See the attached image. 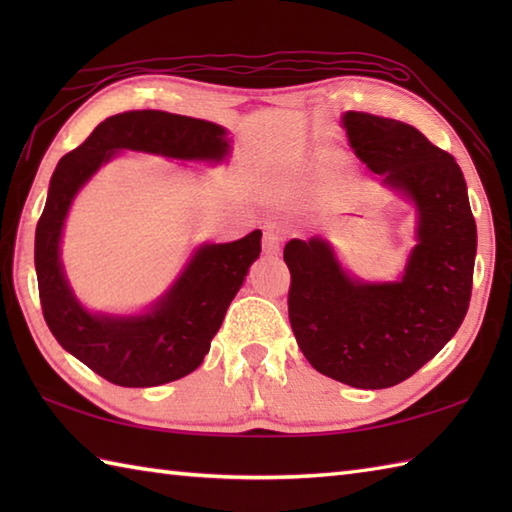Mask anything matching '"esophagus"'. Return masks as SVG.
<instances>
[{"label": "esophagus", "instance_id": "1", "mask_svg": "<svg viewBox=\"0 0 512 512\" xmlns=\"http://www.w3.org/2000/svg\"><path fill=\"white\" fill-rule=\"evenodd\" d=\"M279 248H281V235H279V231H277V228H273V226L266 228V231H264V253L277 255Z\"/></svg>", "mask_w": 512, "mask_h": 512}]
</instances>
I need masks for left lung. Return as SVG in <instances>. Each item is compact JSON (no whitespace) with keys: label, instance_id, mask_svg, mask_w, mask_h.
<instances>
[{"label":"left lung","instance_id":"left-lung-1","mask_svg":"<svg viewBox=\"0 0 512 512\" xmlns=\"http://www.w3.org/2000/svg\"><path fill=\"white\" fill-rule=\"evenodd\" d=\"M343 127L369 171L416 206L418 244L398 281L369 284L345 273L325 239H290L288 317L317 372L385 389L416 374L458 332L477 228L460 165L416 127L365 112H345Z\"/></svg>","mask_w":512,"mask_h":512}]
</instances>
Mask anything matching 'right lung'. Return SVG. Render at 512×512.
I'll use <instances>...</instances> for the list:
<instances>
[{
	"label": "right lung",
	"mask_w": 512,
	"mask_h": 512,
	"mask_svg": "<svg viewBox=\"0 0 512 512\" xmlns=\"http://www.w3.org/2000/svg\"><path fill=\"white\" fill-rule=\"evenodd\" d=\"M132 149L176 160L220 162L231 143L226 129L158 110L105 118L52 173L46 209L35 233L39 299L54 339L92 372L121 387H156L191 374L204 361L226 308L262 253V231L237 242L195 250L176 284L154 308L134 317L85 310L65 279L59 244L74 195L116 151Z\"/></svg>",
	"instance_id": "obj_1"
}]
</instances>
